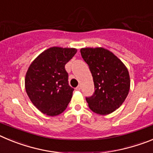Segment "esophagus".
I'll use <instances>...</instances> for the list:
<instances>
[{
    "label": "esophagus",
    "instance_id": "esophagus-1",
    "mask_svg": "<svg viewBox=\"0 0 153 153\" xmlns=\"http://www.w3.org/2000/svg\"><path fill=\"white\" fill-rule=\"evenodd\" d=\"M80 89H81L80 86H76V90H80Z\"/></svg>",
    "mask_w": 153,
    "mask_h": 153
}]
</instances>
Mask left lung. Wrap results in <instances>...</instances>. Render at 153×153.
<instances>
[{
	"label": "left lung",
	"mask_w": 153,
	"mask_h": 153,
	"mask_svg": "<svg viewBox=\"0 0 153 153\" xmlns=\"http://www.w3.org/2000/svg\"><path fill=\"white\" fill-rule=\"evenodd\" d=\"M81 56L89 66L95 91L86 97L92 111L107 115L118 109L126 98L130 87L128 70L113 53L102 47L82 48Z\"/></svg>",
	"instance_id": "obj_1"
}]
</instances>
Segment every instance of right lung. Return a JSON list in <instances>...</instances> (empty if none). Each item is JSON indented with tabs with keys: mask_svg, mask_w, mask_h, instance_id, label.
Returning a JSON list of instances; mask_svg holds the SVG:
<instances>
[{
	"mask_svg": "<svg viewBox=\"0 0 153 153\" xmlns=\"http://www.w3.org/2000/svg\"><path fill=\"white\" fill-rule=\"evenodd\" d=\"M74 48L51 47L32 62L25 77V89L31 102L48 116L67 109L74 88L69 85L65 65L76 54Z\"/></svg>",
	"mask_w": 153,
	"mask_h": 153,
	"instance_id": "add662e5",
	"label": "right lung"
}]
</instances>
